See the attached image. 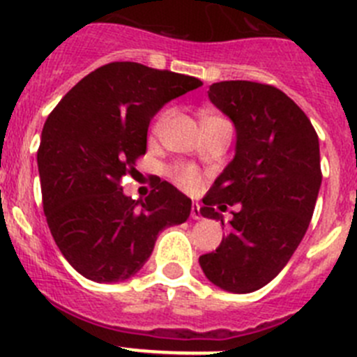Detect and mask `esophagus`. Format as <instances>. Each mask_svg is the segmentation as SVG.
Segmentation results:
<instances>
[{
	"label": "esophagus",
	"instance_id": "1",
	"mask_svg": "<svg viewBox=\"0 0 357 357\" xmlns=\"http://www.w3.org/2000/svg\"><path fill=\"white\" fill-rule=\"evenodd\" d=\"M191 218H193V220H202V211L198 202H193V206H191Z\"/></svg>",
	"mask_w": 357,
	"mask_h": 357
}]
</instances>
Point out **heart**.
<instances>
[{"instance_id": "b5f03b06", "label": "heart", "mask_w": 357, "mask_h": 357, "mask_svg": "<svg viewBox=\"0 0 357 357\" xmlns=\"http://www.w3.org/2000/svg\"><path fill=\"white\" fill-rule=\"evenodd\" d=\"M166 118H168V112L160 114L159 119L155 121V128H153V130H159L164 125V121H166ZM207 118H216V116H207ZM169 175H172V178L175 181L176 185H181L184 191H189V193L198 191L202 185L200 172H198L195 166H189V164H176V166H173V168L169 169Z\"/></svg>"}]
</instances>
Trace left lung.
Wrapping results in <instances>:
<instances>
[{
  "label": "left lung",
  "mask_w": 357,
  "mask_h": 357,
  "mask_svg": "<svg viewBox=\"0 0 357 357\" xmlns=\"http://www.w3.org/2000/svg\"><path fill=\"white\" fill-rule=\"evenodd\" d=\"M209 100L234 123L236 155L202 200V216L220 220L216 207H241L200 266L218 288L252 293L279 275L307 230L321 184L318 135L273 85L218 82Z\"/></svg>",
  "instance_id": "8db88e82"
}]
</instances>
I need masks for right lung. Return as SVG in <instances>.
I'll return each mask as SVG.
<instances>
[{"mask_svg":"<svg viewBox=\"0 0 357 357\" xmlns=\"http://www.w3.org/2000/svg\"><path fill=\"white\" fill-rule=\"evenodd\" d=\"M195 77L110 62L82 78L44 123L37 151L43 207L56 247L78 273L118 282L137 273L162 229L181 225L191 200L157 182L144 200L119 185L146 153L150 119Z\"/></svg>","mask_w":357,"mask_h":357,"instance_id":"obj_1","label":"right lung"}]
</instances>
